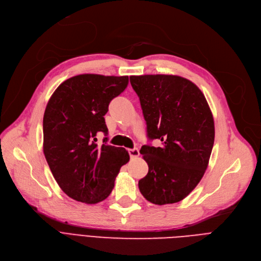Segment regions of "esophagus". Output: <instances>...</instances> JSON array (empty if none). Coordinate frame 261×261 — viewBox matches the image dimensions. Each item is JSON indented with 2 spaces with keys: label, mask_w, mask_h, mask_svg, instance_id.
Here are the masks:
<instances>
[{
  "label": "esophagus",
  "mask_w": 261,
  "mask_h": 261,
  "mask_svg": "<svg viewBox=\"0 0 261 261\" xmlns=\"http://www.w3.org/2000/svg\"><path fill=\"white\" fill-rule=\"evenodd\" d=\"M128 153L130 155L131 159H134V158H138L140 155V151L138 148H133V149H129L128 150Z\"/></svg>",
  "instance_id": "34e87169"
}]
</instances>
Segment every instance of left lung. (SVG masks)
<instances>
[{
    "label": "left lung",
    "instance_id": "left-lung-1",
    "mask_svg": "<svg viewBox=\"0 0 261 261\" xmlns=\"http://www.w3.org/2000/svg\"><path fill=\"white\" fill-rule=\"evenodd\" d=\"M130 82L140 97L148 139L162 142L140 150L149 167L139 181L140 191L156 205L176 203L207 168L215 141L210 106L201 90L180 76H130Z\"/></svg>",
    "mask_w": 261,
    "mask_h": 261
}]
</instances>
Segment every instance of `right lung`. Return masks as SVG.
<instances>
[{
  "label": "right lung",
  "mask_w": 261,
  "mask_h": 261,
  "mask_svg": "<svg viewBox=\"0 0 261 261\" xmlns=\"http://www.w3.org/2000/svg\"><path fill=\"white\" fill-rule=\"evenodd\" d=\"M128 76L77 75L56 89L43 116V152L64 193L74 200L96 204L111 194L115 177L129 162L125 148L96 144L108 134L109 103L128 86Z\"/></svg>",
  "instance_id": "obj_1"
}]
</instances>
